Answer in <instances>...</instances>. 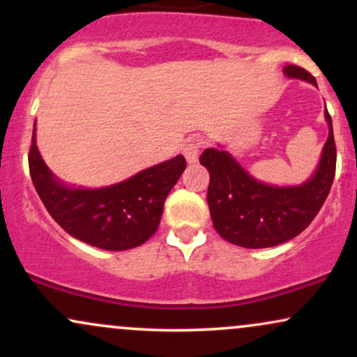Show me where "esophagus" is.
Returning <instances> with one entry per match:
<instances>
[{
	"label": "esophagus",
	"instance_id": "obj_1",
	"mask_svg": "<svg viewBox=\"0 0 357 357\" xmlns=\"http://www.w3.org/2000/svg\"><path fill=\"white\" fill-rule=\"evenodd\" d=\"M202 146H203V139H199V137L188 139V142L183 147V154L190 165H195V162L198 161L199 149H202Z\"/></svg>",
	"mask_w": 357,
	"mask_h": 357
}]
</instances>
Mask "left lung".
<instances>
[{
  "mask_svg": "<svg viewBox=\"0 0 357 357\" xmlns=\"http://www.w3.org/2000/svg\"><path fill=\"white\" fill-rule=\"evenodd\" d=\"M285 75L317 85L309 72L287 65ZM329 137L321 162L309 181L301 186L278 188L257 181L223 149H204L199 162L210 171L208 206L213 227L233 245L268 248L292 240L312 223L326 202L335 174L333 121L326 109Z\"/></svg>",
  "mask_w": 357,
  "mask_h": 357,
  "instance_id": "left-lung-1",
  "label": "left lung"
}]
</instances>
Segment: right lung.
I'll list each match as a JSON object with an SVG mask.
<instances>
[{"instance_id": "add662e5", "label": "right lung", "mask_w": 357, "mask_h": 357, "mask_svg": "<svg viewBox=\"0 0 357 357\" xmlns=\"http://www.w3.org/2000/svg\"><path fill=\"white\" fill-rule=\"evenodd\" d=\"M30 176L52 218L68 235L102 250H129L154 235L165 199L186 167V159L147 167L126 181L99 190H73L61 184L43 162L31 137Z\"/></svg>"}]
</instances>
